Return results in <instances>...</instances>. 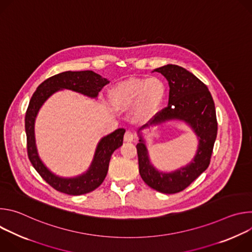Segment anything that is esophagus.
<instances>
[{
	"label": "esophagus",
	"instance_id": "esophagus-1",
	"mask_svg": "<svg viewBox=\"0 0 252 252\" xmlns=\"http://www.w3.org/2000/svg\"><path fill=\"white\" fill-rule=\"evenodd\" d=\"M133 138H134V133L132 131H130V130H126L125 135H124L125 141H127V142L128 141H132Z\"/></svg>",
	"mask_w": 252,
	"mask_h": 252
}]
</instances>
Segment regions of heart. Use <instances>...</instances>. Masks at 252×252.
<instances>
[{
    "mask_svg": "<svg viewBox=\"0 0 252 252\" xmlns=\"http://www.w3.org/2000/svg\"><path fill=\"white\" fill-rule=\"evenodd\" d=\"M165 96V86L157 78L130 79L118 85L111 93L114 105L120 110H127L135 105L136 116L146 120L153 116Z\"/></svg>",
    "mask_w": 252,
    "mask_h": 252,
    "instance_id": "obj_1",
    "label": "heart"
}]
</instances>
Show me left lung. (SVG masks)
<instances>
[{
  "label": "left lung",
  "mask_w": 252,
  "mask_h": 252,
  "mask_svg": "<svg viewBox=\"0 0 252 252\" xmlns=\"http://www.w3.org/2000/svg\"><path fill=\"white\" fill-rule=\"evenodd\" d=\"M154 71L160 73L168 82V104L155 116L150 125L138 129V170L149 187L159 192L172 194L187 189L208 167L218 134L217 114L207 87L190 71L176 64H166ZM172 119L183 120L193 128L199 138L198 151L188 166L171 173H161L149 161L140 130Z\"/></svg>",
  "instance_id": "left-lung-1"
}]
</instances>
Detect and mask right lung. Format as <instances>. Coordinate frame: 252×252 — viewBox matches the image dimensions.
Segmentation results:
<instances>
[{"mask_svg": "<svg viewBox=\"0 0 252 252\" xmlns=\"http://www.w3.org/2000/svg\"><path fill=\"white\" fill-rule=\"evenodd\" d=\"M110 83L93 70L63 71L43 82L30 100L25 118L27 134L28 157L43 179L56 190L69 195H81L98 188L106 176L109 163L114 152L122 147L125 128H118L112 133L103 136L94 156L89 169L76 177H61L53 173L41 160L34 139V121L44 102L55 93L61 90H70L90 97H96L101 89Z\"/></svg>", "mask_w": 252, "mask_h": 252, "instance_id": "right-lung-1", "label": "right lung"}]
</instances>
